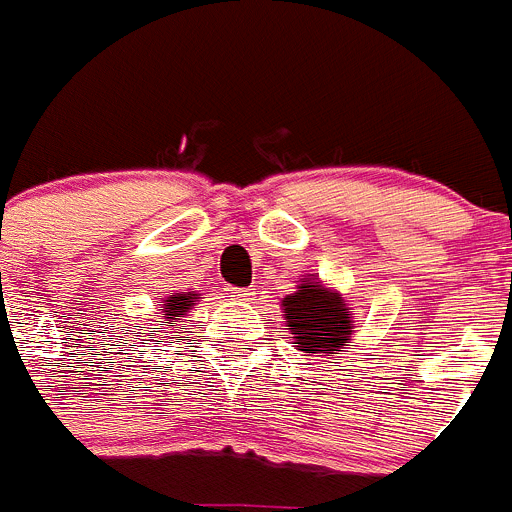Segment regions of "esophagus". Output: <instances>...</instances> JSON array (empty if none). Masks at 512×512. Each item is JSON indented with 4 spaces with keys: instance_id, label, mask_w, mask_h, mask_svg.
<instances>
[{
    "instance_id": "esophagus-1",
    "label": "esophagus",
    "mask_w": 512,
    "mask_h": 512,
    "mask_svg": "<svg viewBox=\"0 0 512 512\" xmlns=\"http://www.w3.org/2000/svg\"><path fill=\"white\" fill-rule=\"evenodd\" d=\"M232 298H238V301H253V290H248V287H230Z\"/></svg>"
}]
</instances>
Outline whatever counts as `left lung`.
<instances>
[{"label": "left lung", "mask_w": 512, "mask_h": 512, "mask_svg": "<svg viewBox=\"0 0 512 512\" xmlns=\"http://www.w3.org/2000/svg\"><path fill=\"white\" fill-rule=\"evenodd\" d=\"M282 308L295 348L306 353L340 348L353 332L345 301L319 282L303 280L298 293L287 295L282 301Z\"/></svg>", "instance_id": "1"}]
</instances>
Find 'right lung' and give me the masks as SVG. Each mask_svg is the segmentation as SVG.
<instances>
[{
	"label": "right lung",
	"instance_id": "add662e5",
	"mask_svg": "<svg viewBox=\"0 0 512 512\" xmlns=\"http://www.w3.org/2000/svg\"><path fill=\"white\" fill-rule=\"evenodd\" d=\"M190 306H193V293H177L172 295L170 301H164V306L159 308V311H162L167 324L172 327V319H175V316H183Z\"/></svg>",
	"mask_w": 512,
	"mask_h": 512
}]
</instances>
